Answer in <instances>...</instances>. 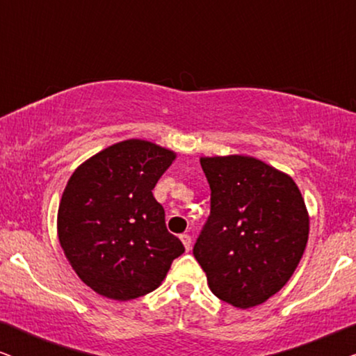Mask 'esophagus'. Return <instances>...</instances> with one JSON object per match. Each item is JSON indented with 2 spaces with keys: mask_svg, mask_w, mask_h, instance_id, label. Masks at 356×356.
Wrapping results in <instances>:
<instances>
[{
  "mask_svg": "<svg viewBox=\"0 0 356 356\" xmlns=\"http://www.w3.org/2000/svg\"><path fill=\"white\" fill-rule=\"evenodd\" d=\"M179 238H181V241H183V245H184V248H186V251H189V250H191V243H193V240H191V236H189V235H188V233H183V235H181V236H179Z\"/></svg>",
  "mask_w": 356,
  "mask_h": 356,
  "instance_id": "obj_1",
  "label": "esophagus"
}]
</instances>
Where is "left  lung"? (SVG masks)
Segmentation results:
<instances>
[{
  "label": "left lung",
  "mask_w": 356,
  "mask_h": 356,
  "mask_svg": "<svg viewBox=\"0 0 356 356\" xmlns=\"http://www.w3.org/2000/svg\"><path fill=\"white\" fill-rule=\"evenodd\" d=\"M211 213L193 254L209 289L225 303L251 308L284 286L303 256L309 217L293 179L245 155L202 157Z\"/></svg>",
  "instance_id": "1"
}]
</instances>
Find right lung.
I'll return each instance as SVG.
<instances>
[{
  "label": "right lung",
  "instance_id": "add662e5",
  "mask_svg": "<svg viewBox=\"0 0 356 356\" xmlns=\"http://www.w3.org/2000/svg\"><path fill=\"white\" fill-rule=\"evenodd\" d=\"M173 160L172 150L129 139L90 157L67 181L58 238L79 279L99 295H147L184 252L152 194Z\"/></svg>",
  "mask_w": 356,
  "mask_h": 356
}]
</instances>
